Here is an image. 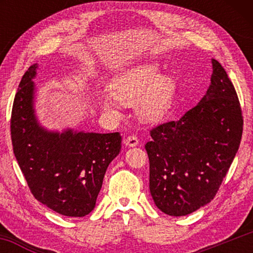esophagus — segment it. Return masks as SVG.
I'll return each mask as SVG.
<instances>
[{"instance_id":"34e87169","label":"esophagus","mask_w":253,"mask_h":253,"mask_svg":"<svg viewBox=\"0 0 253 253\" xmlns=\"http://www.w3.org/2000/svg\"><path fill=\"white\" fill-rule=\"evenodd\" d=\"M125 144L129 147H135V146H137V145H138V138H137V137L134 136V135L128 136L127 138L125 139Z\"/></svg>"}]
</instances>
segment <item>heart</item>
Wrapping results in <instances>:
<instances>
[{"instance_id":"1","label":"heart","mask_w":253,"mask_h":253,"mask_svg":"<svg viewBox=\"0 0 253 253\" xmlns=\"http://www.w3.org/2000/svg\"><path fill=\"white\" fill-rule=\"evenodd\" d=\"M110 98L124 106L136 104V113L145 123H160L169 114L175 98L174 79L161 74L156 62H143L115 76L108 84ZM106 110L114 109L109 98H100Z\"/></svg>"}]
</instances>
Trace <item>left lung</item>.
Listing matches in <instances>:
<instances>
[{
	"instance_id": "obj_1",
	"label": "left lung",
	"mask_w": 253,
	"mask_h": 253,
	"mask_svg": "<svg viewBox=\"0 0 253 253\" xmlns=\"http://www.w3.org/2000/svg\"><path fill=\"white\" fill-rule=\"evenodd\" d=\"M211 84L198 105L177 122L151 130L145 148L149 191L156 207L182 216L211 202L237 154L243 130L237 91L212 59Z\"/></svg>"
}]
</instances>
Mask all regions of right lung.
Returning a JSON list of instances; mask_svg holds the SVG:
<instances>
[{"label":"right lung","mask_w":253,"mask_h":253,"mask_svg":"<svg viewBox=\"0 0 253 253\" xmlns=\"http://www.w3.org/2000/svg\"><path fill=\"white\" fill-rule=\"evenodd\" d=\"M38 65L25 71L11 115L13 152L30 191L39 202L66 216L90 213L110 162L122 148L119 132L48 131L34 115Z\"/></svg>","instance_id":"right-lung-1"}]
</instances>
